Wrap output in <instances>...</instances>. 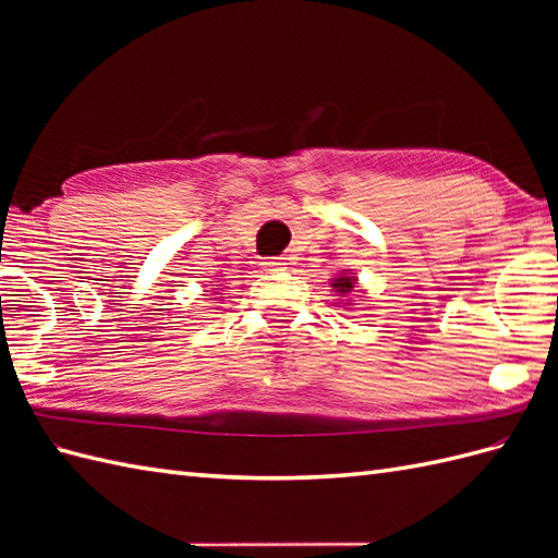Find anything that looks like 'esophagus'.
<instances>
[{
	"label": "esophagus",
	"mask_w": 558,
	"mask_h": 558,
	"mask_svg": "<svg viewBox=\"0 0 558 558\" xmlns=\"http://www.w3.org/2000/svg\"><path fill=\"white\" fill-rule=\"evenodd\" d=\"M282 266H286V258H282V256H272V258L264 260V268H268V270H278Z\"/></svg>",
	"instance_id": "1"
}]
</instances>
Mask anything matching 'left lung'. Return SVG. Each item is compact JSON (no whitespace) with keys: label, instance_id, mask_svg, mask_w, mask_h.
<instances>
[{"label":"left lung","instance_id":"1","mask_svg":"<svg viewBox=\"0 0 558 558\" xmlns=\"http://www.w3.org/2000/svg\"><path fill=\"white\" fill-rule=\"evenodd\" d=\"M333 288H336L340 294H348V292H352V288H354V278L342 276V278H338V280L333 282Z\"/></svg>","mask_w":558,"mask_h":558}]
</instances>
